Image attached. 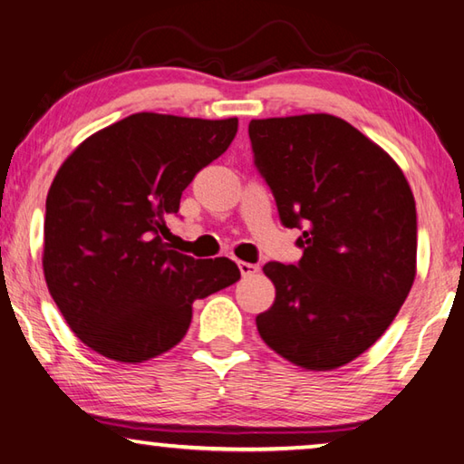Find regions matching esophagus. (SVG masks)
Here are the masks:
<instances>
[{
    "label": "esophagus",
    "mask_w": 464,
    "mask_h": 464,
    "mask_svg": "<svg viewBox=\"0 0 464 464\" xmlns=\"http://www.w3.org/2000/svg\"><path fill=\"white\" fill-rule=\"evenodd\" d=\"M237 266H239V270H241L243 276H254V274L260 272V266H257V264H249V262H237Z\"/></svg>",
    "instance_id": "34e87169"
}]
</instances>
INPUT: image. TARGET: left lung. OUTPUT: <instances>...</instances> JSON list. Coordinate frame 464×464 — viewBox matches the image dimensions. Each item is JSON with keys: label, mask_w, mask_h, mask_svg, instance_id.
Instances as JSON below:
<instances>
[{"label": "left lung", "mask_w": 464, "mask_h": 464, "mask_svg": "<svg viewBox=\"0 0 464 464\" xmlns=\"http://www.w3.org/2000/svg\"><path fill=\"white\" fill-rule=\"evenodd\" d=\"M249 139L282 225L303 229L301 262L264 266L276 298L257 332L288 362L334 371L364 354L410 295L413 192L382 147L332 114L251 121Z\"/></svg>", "instance_id": "obj_1"}]
</instances>
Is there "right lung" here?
Listing matches in <instances>:
<instances>
[{"mask_svg": "<svg viewBox=\"0 0 464 464\" xmlns=\"http://www.w3.org/2000/svg\"><path fill=\"white\" fill-rule=\"evenodd\" d=\"M237 119L137 112L93 132L46 196L43 270L53 301L98 354L137 364L182 342L192 303L241 278L229 257L171 249L168 215L227 151Z\"/></svg>", "mask_w": 464, "mask_h": 464, "instance_id": "add662e5", "label": "right lung"}]
</instances>
